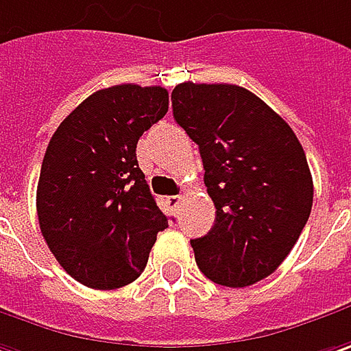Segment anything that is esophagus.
Masks as SVG:
<instances>
[{
	"label": "esophagus",
	"mask_w": 351,
	"mask_h": 351,
	"mask_svg": "<svg viewBox=\"0 0 351 351\" xmlns=\"http://www.w3.org/2000/svg\"><path fill=\"white\" fill-rule=\"evenodd\" d=\"M180 204H182V196H180V194H176V196H171V198H169V206H171L175 212L180 208Z\"/></svg>",
	"instance_id": "esophagus-1"
}]
</instances>
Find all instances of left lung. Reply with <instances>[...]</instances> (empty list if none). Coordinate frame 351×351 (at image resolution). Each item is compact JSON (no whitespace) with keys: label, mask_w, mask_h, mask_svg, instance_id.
I'll list each match as a JSON object with an SVG mask.
<instances>
[{"label":"left lung","mask_w":351,"mask_h":351,"mask_svg":"<svg viewBox=\"0 0 351 351\" xmlns=\"http://www.w3.org/2000/svg\"><path fill=\"white\" fill-rule=\"evenodd\" d=\"M173 115L200 149L216 220L191 239L210 281L250 287L285 261L313 208V175L295 131L250 90L182 82Z\"/></svg>","instance_id":"obj_1"}]
</instances>
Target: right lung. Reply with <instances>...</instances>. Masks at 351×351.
<instances>
[{"label": "right lung", "instance_id": "1", "mask_svg": "<svg viewBox=\"0 0 351 351\" xmlns=\"http://www.w3.org/2000/svg\"><path fill=\"white\" fill-rule=\"evenodd\" d=\"M169 110L160 86L94 92L49 141L37 186L40 234L72 279L112 291L145 269L167 216L137 162V141Z\"/></svg>", "mask_w": 351, "mask_h": 351}]
</instances>
